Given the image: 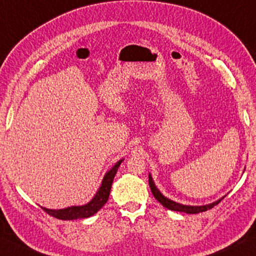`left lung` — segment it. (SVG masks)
<instances>
[{"mask_svg":"<svg viewBox=\"0 0 256 256\" xmlns=\"http://www.w3.org/2000/svg\"><path fill=\"white\" fill-rule=\"evenodd\" d=\"M148 186H150V188H151L152 194L154 196V198L158 200V202L164 207H166L170 210L183 212V213H186V214H198V213H202V212H206V210H210V208H213L214 206L218 205V204L221 202V200L224 198V196H223V198L218 200V202H215L213 204H210V205H205V206H186V205H180V204L172 202V200L168 199L164 196L161 194L160 191L156 188L154 183H153L151 175H148Z\"/></svg>","mask_w":256,"mask_h":256,"instance_id":"1","label":"left lung"}]
</instances>
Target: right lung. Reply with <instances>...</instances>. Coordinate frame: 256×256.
<instances>
[{
  "label": "right lung",
  "mask_w": 256,
  "mask_h": 256,
  "mask_svg": "<svg viewBox=\"0 0 256 256\" xmlns=\"http://www.w3.org/2000/svg\"><path fill=\"white\" fill-rule=\"evenodd\" d=\"M122 162V160L118 161L116 166L113 167L108 172H106L104 176L103 182H102V186L100 190L94 196L92 202H88L87 205L84 206H73V207H68L64 208V210H48V208H43L42 210L48 213L49 215L52 216V218H60V220H76V218H89V216L94 215L97 213L98 210L103 207L106 202H108L110 192H111V186L113 178L118 172V168H119L120 164Z\"/></svg>",
  "instance_id": "right-lung-1"
}]
</instances>
